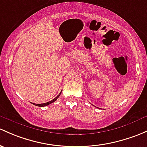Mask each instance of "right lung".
I'll use <instances>...</instances> for the list:
<instances>
[{
  "mask_svg": "<svg viewBox=\"0 0 147 147\" xmlns=\"http://www.w3.org/2000/svg\"><path fill=\"white\" fill-rule=\"evenodd\" d=\"M61 93H60L59 94H58V95L57 96L55 97V98H53V100H51V101H50L47 102V103H40V104H38V103H36H36H34V105H35V106H39V107H44V106H48V105L51 104V103H53V102H55V101H56V100L58 99V97L60 96V95H61Z\"/></svg>",
  "mask_w": 147,
  "mask_h": 147,
  "instance_id": "right-lung-1",
  "label": "right lung"
}]
</instances>
